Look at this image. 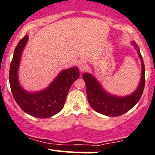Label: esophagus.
Here are the masks:
<instances>
[{
    "label": "esophagus",
    "mask_w": 155,
    "mask_h": 155,
    "mask_svg": "<svg viewBox=\"0 0 155 155\" xmlns=\"http://www.w3.org/2000/svg\"><path fill=\"white\" fill-rule=\"evenodd\" d=\"M78 68H79L80 71H84L86 68H87V64L85 61H80L78 62Z\"/></svg>",
    "instance_id": "esophagus-1"
}]
</instances>
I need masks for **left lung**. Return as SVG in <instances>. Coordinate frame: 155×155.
Segmentation results:
<instances>
[{
  "label": "left lung",
  "instance_id": "obj_1",
  "mask_svg": "<svg viewBox=\"0 0 155 155\" xmlns=\"http://www.w3.org/2000/svg\"><path fill=\"white\" fill-rule=\"evenodd\" d=\"M142 62L141 80L136 90L130 95L126 96H117L108 93L102 87L100 83L90 73H84L83 78L86 84L87 99L90 105L94 111L110 117H117L131 109L139 102L144 90L145 83V70L142 55L137 44L133 41Z\"/></svg>",
  "mask_w": 155,
  "mask_h": 155
}]
</instances>
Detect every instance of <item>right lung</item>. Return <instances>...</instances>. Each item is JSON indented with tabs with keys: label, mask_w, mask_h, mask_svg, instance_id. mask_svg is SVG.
<instances>
[{
	"label": "right lung",
	"mask_w": 155,
	"mask_h": 155,
	"mask_svg": "<svg viewBox=\"0 0 155 155\" xmlns=\"http://www.w3.org/2000/svg\"><path fill=\"white\" fill-rule=\"evenodd\" d=\"M28 40V36L25 35L14 50L9 75L10 89L15 101L22 111L33 117L47 118L63 108L68 90L79 78L80 72L78 67L62 70L47 88L38 92L26 91L19 84L18 71Z\"/></svg>",
	"instance_id": "add662e5"
}]
</instances>
